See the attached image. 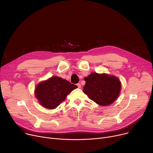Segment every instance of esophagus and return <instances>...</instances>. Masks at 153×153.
I'll list each match as a JSON object with an SVG mask.
<instances>
[{"instance_id":"1","label":"esophagus","mask_w":153,"mask_h":153,"mask_svg":"<svg viewBox=\"0 0 153 153\" xmlns=\"http://www.w3.org/2000/svg\"><path fill=\"white\" fill-rule=\"evenodd\" d=\"M76 85L77 86L78 88H81V84H80V83H77V84H76Z\"/></svg>"}]
</instances>
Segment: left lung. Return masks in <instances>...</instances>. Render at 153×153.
<instances>
[{
	"instance_id": "1",
	"label": "left lung",
	"mask_w": 153,
	"mask_h": 153,
	"mask_svg": "<svg viewBox=\"0 0 153 153\" xmlns=\"http://www.w3.org/2000/svg\"><path fill=\"white\" fill-rule=\"evenodd\" d=\"M84 80L83 92L99 105H110L118 97L121 83L117 77L105 74L91 73Z\"/></svg>"
}]
</instances>
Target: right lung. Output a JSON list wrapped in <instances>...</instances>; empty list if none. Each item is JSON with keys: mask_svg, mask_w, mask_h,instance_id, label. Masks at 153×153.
<instances>
[{"mask_svg": "<svg viewBox=\"0 0 153 153\" xmlns=\"http://www.w3.org/2000/svg\"><path fill=\"white\" fill-rule=\"evenodd\" d=\"M77 87V85L65 79L54 76L37 85L35 95L43 107L48 109H54Z\"/></svg>", "mask_w": 153, "mask_h": 153, "instance_id": "1", "label": "right lung"}]
</instances>
